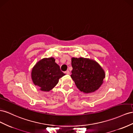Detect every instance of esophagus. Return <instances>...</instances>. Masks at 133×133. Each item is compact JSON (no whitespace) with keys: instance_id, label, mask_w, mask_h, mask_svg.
Returning <instances> with one entry per match:
<instances>
[{"instance_id":"1","label":"esophagus","mask_w":133,"mask_h":133,"mask_svg":"<svg viewBox=\"0 0 133 133\" xmlns=\"http://www.w3.org/2000/svg\"><path fill=\"white\" fill-rule=\"evenodd\" d=\"M65 73H66L67 75H70V72H69V70L66 71L65 72Z\"/></svg>"}]
</instances>
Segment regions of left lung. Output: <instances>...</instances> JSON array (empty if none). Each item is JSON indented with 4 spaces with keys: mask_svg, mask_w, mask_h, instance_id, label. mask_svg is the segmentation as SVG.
<instances>
[{
    "mask_svg": "<svg viewBox=\"0 0 133 133\" xmlns=\"http://www.w3.org/2000/svg\"><path fill=\"white\" fill-rule=\"evenodd\" d=\"M71 77L77 88L85 94L96 91L103 83L105 72L96 61L79 57L71 58Z\"/></svg>",
    "mask_w": 133,
    "mask_h": 133,
    "instance_id": "left-lung-1",
    "label": "left lung"
}]
</instances>
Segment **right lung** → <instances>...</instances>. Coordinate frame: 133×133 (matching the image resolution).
<instances>
[{
  "label": "right lung",
  "instance_id": "right-lung-1",
  "mask_svg": "<svg viewBox=\"0 0 133 133\" xmlns=\"http://www.w3.org/2000/svg\"><path fill=\"white\" fill-rule=\"evenodd\" d=\"M65 75L61 71L54 57L44 58L37 62L31 72L34 84L42 91L48 92L57 84L59 79Z\"/></svg>",
  "mask_w": 133,
  "mask_h": 133
}]
</instances>
